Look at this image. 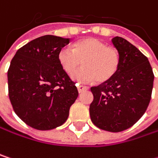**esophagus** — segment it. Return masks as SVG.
I'll list each match as a JSON object with an SVG mask.
<instances>
[{
    "instance_id": "esophagus-1",
    "label": "esophagus",
    "mask_w": 158,
    "mask_h": 158,
    "mask_svg": "<svg viewBox=\"0 0 158 158\" xmlns=\"http://www.w3.org/2000/svg\"><path fill=\"white\" fill-rule=\"evenodd\" d=\"M87 89H89V87H87V86H83V85H78V90H79V92H82V91H84V90H87Z\"/></svg>"
}]
</instances>
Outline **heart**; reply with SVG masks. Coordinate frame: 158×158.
Masks as SVG:
<instances>
[{
	"label": "heart",
	"mask_w": 158,
	"mask_h": 158,
	"mask_svg": "<svg viewBox=\"0 0 158 158\" xmlns=\"http://www.w3.org/2000/svg\"><path fill=\"white\" fill-rule=\"evenodd\" d=\"M57 60L62 69L71 75L80 63L83 67L73 74L72 79L79 83H89L97 79L104 82L117 71L120 55L117 49L97 38L89 37L75 42L72 48L58 51Z\"/></svg>",
	"instance_id": "b5f03b06"
}]
</instances>
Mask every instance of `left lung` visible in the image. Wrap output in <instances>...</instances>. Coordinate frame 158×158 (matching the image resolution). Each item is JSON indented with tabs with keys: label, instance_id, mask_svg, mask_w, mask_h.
Segmentation results:
<instances>
[{
	"label": "left lung",
	"instance_id": "obj_1",
	"mask_svg": "<svg viewBox=\"0 0 158 158\" xmlns=\"http://www.w3.org/2000/svg\"><path fill=\"white\" fill-rule=\"evenodd\" d=\"M120 55L117 71L110 79L91 87V122L108 132H122L133 126L145 112L151 100L154 74L147 57L126 39H111Z\"/></svg>",
	"mask_w": 158,
	"mask_h": 158
}]
</instances>
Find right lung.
I'll use <instances>...</instances> for the list:
<instances>
[{
	"mask_svg": "<svg viewBox=\"0 0 158 158\" xmlns=\"http://www.w3.org/2000/svg\"><path fill=\"white\" fill-rule=\"evenodd\" d=\"M70 38L43 35L18 49L8 69L9 98L14 110L27 125L51 130L68 119L79 92L62 69L58 51Z\"/></svg>",
	"mask_w": 158,
	"mask_h": 158,
	"instance_id": "1",
	"label": "right lung"
}]
</instances>
